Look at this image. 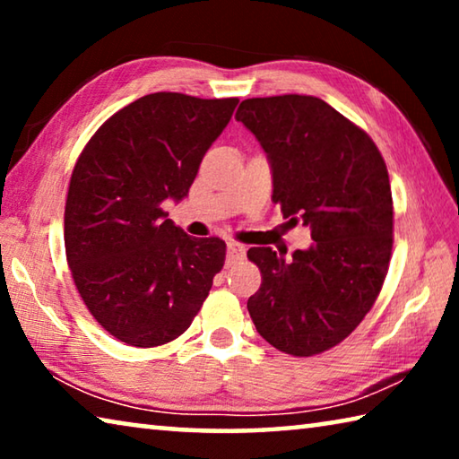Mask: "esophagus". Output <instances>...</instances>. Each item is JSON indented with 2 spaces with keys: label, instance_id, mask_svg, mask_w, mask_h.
<instances>
[{
  "label": "esophagus",
  "instance_id": "obj_1",
  "mask_svg": "<svg viewBox=\"0 0 459 459\" xmlns=\"http://www.w3.org/2000/svg\"><path fill=\"white\" fill-rule=\"evenodd\" d=\"M245 257V247L238 245V243H229L227 245V261L229 263H237V261H243Z\"/></svg>",
  "mask_w": 459,
  "mask_h": 459
}]
</instances>
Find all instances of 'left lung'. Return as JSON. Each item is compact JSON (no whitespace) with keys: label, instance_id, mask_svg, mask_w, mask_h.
<instances>
[{"label":"left lung","instance_id":"1","mask_svg":"<svg viewBox=\"0 0 459 459\" xmlns=\"http://www.w3.org/2000/svg\"><path fill=\"white\" fill-rule=\"evenodd\" d=\"M237 121L257 137L273 176V202L304 221L314 245L291 259L248 248L261 287L247 301L277 351L314 356L351 336L385 283L393 251V196L378 147L325 100L247 99Z\"/></svg>","mask_w":459,"mask_h":459}]
</instances>
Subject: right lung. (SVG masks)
<instances>
[{"mask_svg": "<svg viewBox=\"0 0 459 459\" xmlns=\"http://www.w3.org/2000/svg\"><path fill=\"white\" fill-rule=\"evenodd\" d=\"M237 103L152 92L108 117L76 160L66 261L91 316L129 346H161L188 330L224 265V240L186 235L161 204L188 196Z\"/></svg>", "mask_w": 459, "mask_h": 459, "instance_id": "1", "label": "right lung"}]
</instances>
